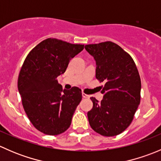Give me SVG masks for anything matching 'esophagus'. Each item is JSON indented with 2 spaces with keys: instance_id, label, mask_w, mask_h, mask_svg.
<instances>
[{
  "instance_id": "obj_1",
  "label": "esophagus",
  "mask_w": 161,
  "mask_h": 161,
  "mask_svg": "<svg viewBox=\"0 0 161 161\" xmlns=\"http://www.w3.org/2000/svg\"><path fill=\"white\" fill-rule=\"evenodd\" d=\"M82 97H83V98H90V96L82 92Z\"/></svg>"
}]
</instances>
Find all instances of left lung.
Here are the masks:
<instances>
[{"mask_svg": "<svg viewBox=\"0 0 161 161\" xmlns=\"http://www.w3.org/2000/svg\"><path fill=\"white\" fill-rule=\"evenodd\" d=\"M85 49L96 61V78L105 82L103 100L90 98L89 123L103 136L119 135L131 124L140 103L139 71L130 55L113 42L86 45Z\"/></svg>", "mask_w": 161, "mask_h": 161, "instance_id": "obj_1", "label": "left lung"}]
</instances>
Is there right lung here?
I'll return each instance as SVG.
<instances>
[{
  "label": "right lung",
  "mask_w": 161,
  "mask_h": 161,
  "mask_svg": "<svg viewBox=\"0 0 161 161\" xmlns=\"http://www.w3.org/2000/svg\"><path fill=\"white\" fill-rule=\"evenodd\" d=\"M83 48L48 38L31 50L22 64L18 79L22 106L34 127L44 134H61L70 126L82 91L75 86L63 90L57 78Z\"/></svg>",
  "instance_id": "right-lung-1"
}]
</instances>
